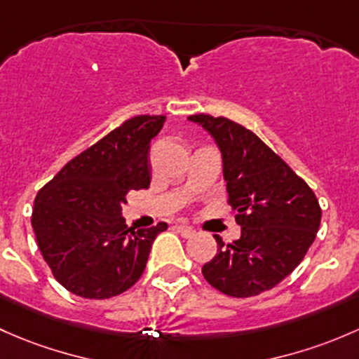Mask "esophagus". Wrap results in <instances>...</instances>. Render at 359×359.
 Listing matches in <instances>:
<instances>
[{
  "mask_svg": "<svg viewBox=\"0 0 359 359\" xmlns=\"http://www.w3.org/2000/svg\"><path fill=\"white\" fill-rule=\"evenodd\" d=\"M175 228H176V230H178L180 233L183 235V236H191V235L195 233L194 228H191L190 224H187V223H175Z\"/></svg>",
  "mask_w": 359,
  "mask_h": 359,
  "instance_id": "esophagus-1",
  "label": "esophagus"
}]
</instances>
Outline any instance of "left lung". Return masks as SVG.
<instances>
[{
  "label": "left lung",
  "mask_w": 359,
  "mask_h": 359,
  "mask_svg": "<svg viewBox=\"0 0 359 359\" xmlns=\"http://www.w3.org/2000/svg\"><path fill=\"white\" fill-rule=\"evenodd\" d=\"M202 124L223 154L228 204L242 236L224 243L202 268L214 289L252 297L278 285L304 259L315 242L321 207L315 191L250 129L209 114L188 117Z\"/></svg>",
  "instance_id": "left-lung-1"
}]
</instances>
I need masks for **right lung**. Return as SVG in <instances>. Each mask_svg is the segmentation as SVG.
Segmentation results:
<instances>
[{"mask_svg":"<svg viewBox=\"0 0 359 359\" xmlns=\"http://www.w3.org/2000/svg\"><path fill=\"white\" fill-rule=\"evenodd\" d=\"M165 116H135L69 161L38 191L31 224L55 280L84 299L131 289L168 223L133 230L126 195L150 184V142Z\"/></svg>","mask_w":359,"mask_h":359,"instance_id":"right-lung-1","label":"right lung"}]
</instances>
